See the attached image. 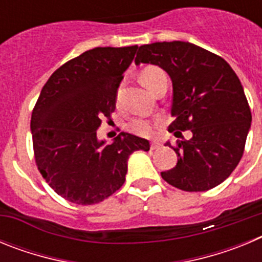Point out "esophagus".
Instances as JSON below:
<instances>
[{"mask_svg":"<svg viewBox=\"0 0 262 262\" xmlns=\"http://www.w3.org/2000/svg\"><path fill=\"white\" fill-rule=\"evenodd\" d=\"M161 148V144H160L159 142H152L151 143V149L152 151H157V149H160Z\"/></svg>","mask_w":262,"mask_h":262,"instance_id":"esophagus-1","label":"esophagus"}]
</instances>
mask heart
<instances>
[{
  "label": "heart",
  "mask_w": 262,
  "mask_h": 262,
  "mask_svg": "<svg viewBox=\"0 0 262 262\" xmlns=\"http://www.w3.org/2000/svg\"><path fill=\"white\" fill-rule=\"evenodd\" d=\"M163 77H166L165 72L156 66H147L140 72V81L149 92H154L155 86ZM120 97H122V86L118 88L117 96H115V102L117 105L120 103ZM129 128L138 135L151 136L154 134V124L143 119H135L129 123Z\"/></svg>",
  "instance_id": "obj_1"
}]
</instances>
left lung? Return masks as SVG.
Here are the masks:
<instances>
[{"mask_svg":"<svg viewBox=\"0 0 262 262\" xmlns=\"http://www.w3.org/2000/svg\"><path fill=\"white\" fill-rule=\"evenodd\" d=\"M140 62L159 66L172 80L174 120L169 131L193 133L190 140L172 147L177 165L161 177L185 191L222 184L239 164L251 128V108L239 77L221 56L187 41L140 46L135 64Z\"/></svg>","mask_w":262,"mask_h":262,"instance_id":"obj_1","label":"left lung"}]
</instances>
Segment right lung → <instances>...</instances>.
Here are the masks:
<instances>
[{"mask_svg": "<svg viewBox=\"0 0 262 262\" xmlns=\"http://www.w3.org/2000/svg\"><path fill=\"white\" fill-rule=\"evenodd\" d=\"M138 46L97 47L69 60L48 78L31 115L35 163L47 184L76 205L102 202L126 181L133 152L147 139L120 133L111 144L97 129L110 119L123 73Z\"/></svg>", "mask_w": 262, "mask_h": 262, "instance_id": "1", "label": "right lung"}]
</instances>
